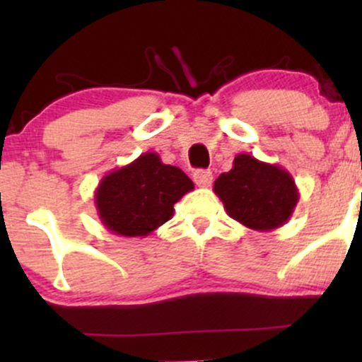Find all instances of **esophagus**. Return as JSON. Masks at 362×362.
Wrapping results in <instances>:
<instances>
[{"instance_id": "1", "label": "esophagus", "mask_w": 362, "mask_h": 362, "mask_svg": "<svg viewBox=\"0 0 362 362\" xmlns=\"http://www.w3.org/2000/svg\"><path fill=\"white\" fill-rule=\"evenodd\" d=\"M194 182L195 185L199 187H209L213 184V173H211L209 170H197V172L194 173Z\"/></svg>"}]
</instances>
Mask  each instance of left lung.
<instances>
[{
    "label": "left lung",
    "mask_w": 362,
    "mask_h": 362,
    "mask_svg": "<svg viewBox=\"0 0 362 362\" xmlns=\"http://www.w3.org/2000/svg\"><path fill=\"white\" fill-rule=\"evenodd\" d=\"M213 190L230 218L255 231L281 228L300 201L288 170L247 153L235 156L233 168L216 178Z\"/></svg>",
    "instance_id": "8db88e82"
}]
</instances>
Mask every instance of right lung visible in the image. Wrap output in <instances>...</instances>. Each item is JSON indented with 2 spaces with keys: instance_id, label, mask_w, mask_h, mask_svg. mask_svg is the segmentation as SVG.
Here are the masks:
<instances>
[{
  "instance_id": "right-lung-1",
  "label": "right lung",
  "mask_w": 362,
  "mask_h": 362,
  "mask_svg": "<svg viewBox=\"0 0 362 362\" xmlns=\"http://www.w3.org/2000/svg\"><path fill=\"white\" fill-rule=\"evenodd\" d=\"M192 189L194 182L180 168L149 151L107 173L95 190V206L112 233L148 236L172 219L173 204Z\"/></svg>"
}]
</instances>
